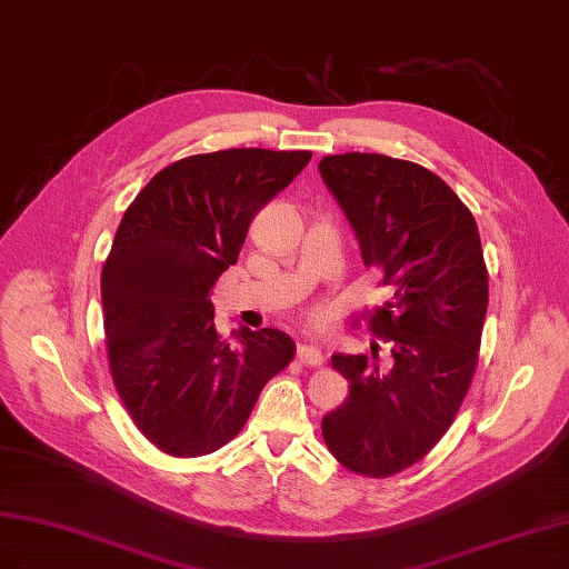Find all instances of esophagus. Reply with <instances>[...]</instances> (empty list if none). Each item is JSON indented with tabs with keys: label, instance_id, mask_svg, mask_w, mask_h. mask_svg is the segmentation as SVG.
I'll use <instances>...</instances> for the list:
<instances>
[{
	"label": "esophagus",
	"instance_id": "34e87169",
	"mask_svg": "<svg viewBox=\"0 0 569 569\" xmlns=\"http://www.w3.org/2000/svg\"><path fill=\"white\" fill-rule=\"evenodd\" d=\"M296 355L302 365H310V367H319L323 362V352L315 343H298Z\"/></svg>",
	"mask_w": 569,
	"mask_h": 569
}]
</instances>
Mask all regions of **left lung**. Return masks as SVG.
Returning <instances> with one entry per match:
<instances>
[{
	"instance_id": "left-lung-1",
	"label": "left lung",
	"mask_w": 569,
	"mask_h": 569,
	"mask_svg": "<svg viewBox=\"0 0 569 569\" xmlns=\"http://www.w3.org/2000/svg\"><path fill=\"white\" fill-rule=\"evenodd\" d=\"M319 173L343 209L367 267L383 271L388 300L369 319L391 340V369L367 355L331 357L350 396L321 419L331 456L365 477L419 462L450 429L472 383L486 273L472 212L441 178L386 154H329Z\"/></svg>"
}]
</instances>
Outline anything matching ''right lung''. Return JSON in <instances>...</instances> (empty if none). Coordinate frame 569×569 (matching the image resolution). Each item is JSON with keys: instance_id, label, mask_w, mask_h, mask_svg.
I'll return each mask as SVG.
<instances>
[{"instance_id": "1", "label": "right lung", "mask_w": 569, "mask_h": 569, "mask_svg": "<svg viewBox=\"0 0 569 569\" xmlns=\"http://www.w3.org/2000/svg\"><path fill=\"white\" fill-rule=\"evenodd\" d=\"M312 152L233 148L161 169L126 209L102 269L117 393L152 446L200 458L240 433L269 379L293 360L279 329L223 340L209 290L238 262L254 214Z\"/></svg>"}]
</instances>
